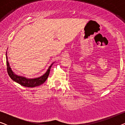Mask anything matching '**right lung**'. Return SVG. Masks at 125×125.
Segmentation results:
<instances>
[{
  "label": "right lung",
  "instance_id": "1",
  "mask_svg": "<svg viewBox=\"0 0 125 125\" xmlns=\"http://www.w3.org/2000/svg\"><path fill=\"white\" fill-rule=\"evenodd\" d=\"M6 62H7V72L8 74L13 81H14L16 83H19L20 85L25 87H28V88H34V87L38 86L39 85H41L42 83H45V81L47 80V78L48 77V76L50 72V70L51 66L53 63H52L50 66H49L48 69L42 76L39 77L37 78H28L25 77L19 76L15 74L12 71L11 67L10 66V64L8 62L7 54L6 52Z\"/></svg>",
  "mask_w": 125,
  "mask_h": 125
}]
</instances>
